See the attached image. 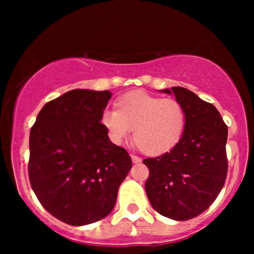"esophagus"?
<instances>
[{
  "mask_svg": "<svg viewBox=\"0 0 254 254\" xmlns=\"http://www.w3.org/2000/svg\"><path fill=\"white\" fill-rule=\"evenodd\" d=\"M131 160H132L133 164H139V162L142 161L141 157H138V156H136V155H131Z\"/></svg>",
  "mask_w": 254,
  "mask_h": 254,
  "instance_id": "obj_1",
  "label": "esophagus"
}]
</instances>
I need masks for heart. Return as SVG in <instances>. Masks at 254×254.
Returning <instances> with one entry per match:
<instances>
[{
    "label": "heart",
    "instance_id": "obj_1",
    "mask_svg": "<svg viewBox=\"0 0 254 254\" xmlns=\"http://www.w3.org/2000/svg\"><path fill=\"white\" fill-rule=\"evenodd\" d=\"M115 109H107L101 123L116 143H122L133 130V142L150 156L167 153L182 139L186 125L185 109L176 99H164L143 90L121 97Z\"/></svg>",
    "mask_w": 254,
    "mask_h": 254
}]
</instances>
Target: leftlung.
I'll list each match as a JSON object with an SVG mask.
<instances>
[{"label": "left lung", "mask_w": 254, "mask_h": 254, "mask_svg": "<svg viewBox=\"0 0 254 254\" xmlns=\"http://www.w3.org/2000/svg\"><path fill=\"white\" fill-rule=\"evenodd\" d=\"M162 92L176 95L186 112L182 139L168 153L144 159L148 199L162 216L186 221L214 203L226 182L228 127L210 103L183 87Z\"/></svg>", "instance_id": "obj_1"}]
</instances>
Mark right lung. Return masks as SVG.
Segmentation results:
<instances>
[{"label":"right lung","instance_id":"right-lung-1","mask_svg":"<svg viewBox=\"0 0 254 254\" xmlns=\"http://www.w3.org/2000/svg\"><path fill=\"white\" fill-rule=\"evenodd\" d=\"M111 97L109 90L72 89L44 105L31 129V186L45 210L64 223L106 217L132 166L100 123Z\"/></svg>","mask_w":254,"mask_h":254}]
</instances>
